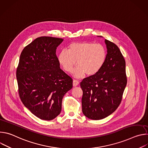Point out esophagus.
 <instances>
[{"mask_svg": "<svg viewBox=\"0 0 148 148\" xmlns=\"http://www.w3.org/2000/svg\"><path fill=\"white\" fill-rule=\"evenodd\" d=\"M79 84V81H78L77 80H75V79H74L73 80V86L74 87H76V86H77Z\"/></svg>", "mask_w": 148, "mask_h": 148, "instance_id": "esophagus-1", "label": "esophagus"}]
</instances>
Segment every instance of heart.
Segmentation results:
<instances>
[{
  "label": "heart",
  "instance_id": "obj_1",
  "mask_svg": "<svg viewBox=\"0 0 148 148\" xmlns=\"http://www.w3.org/2000/svg\"><path fill=\"white\" fill-rule=\"evenodd\" d=\"M107 57L105 47L91 42H75L69 47V51L62 50L58 56L59 64L64 71H73L76 62L78 67L73 71L74 77L79 78L86 74L92 76L97 74L103 66Z\"/></svg>",
  "mask_w": 148,
  "mask_h": 148
}]
</instances>
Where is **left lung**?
<instances>
[{
    "label": "left lung",
    "instance_id": "obj_1",
    "mask_svg": "<svg viewBox=\"0 0 148 148\" xmlns=\"http://www.w3.org/2000/svg\"><path fill=\"white\" fill-rule=\"evenodd\" d=\"M105 43L107 54L103 66L80 83L82 113L93 120L106 118L117 109L127 83L125 61L119 49L107 39Z\"/></svg>",
    "mask_w": 148,
    "mask_h": 148
}]
</instances>
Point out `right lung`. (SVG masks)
Masks as SVG:
<instances>
[{
	"instance_id": "1",
	"label": "right lung",
	"mask_w": 148,
	"mask_h": 148,
	"mask_svg": "<svg viewBox=\"0 0 148 148\" xmlns=\"http://www.w3.org/2000/svg\"><path fill=\"white\" fill-rule=\"evenodd\" d=\"M63 41L40 37L20 54L16 71L20 99L33 115L43 120H52L60 114L62 98L73 87V79L60 69L56 54Z\"/></svg>"
}]
</instances>
